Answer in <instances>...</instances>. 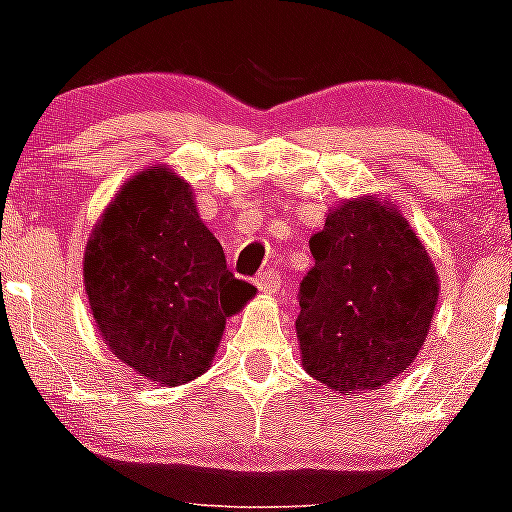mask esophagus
Returning <instances> with one entry per match:
<instances>
[{
  "mask_svg": "<svg viewBox=\"0 0 512 512\" xmlns=\"http://www.w3.org/2000/svg\"><path fill=\"white\" fill-rule=\"evenodd\" d=\"M255 285L257 290L265 292V295H275V292L280 290V277H277V270L260 272V275L255 277Z\"/></svg>",
  "mask_w": 512,
  "mask_h": 512,
  "instance_id": "esophagus-1",
  "label": "esophagus"
}]
</instances>
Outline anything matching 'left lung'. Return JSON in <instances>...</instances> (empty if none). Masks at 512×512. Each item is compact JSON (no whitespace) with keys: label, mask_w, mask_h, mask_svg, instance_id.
<instances>
[{"label":"left lung","mask_w":512,"mask_h":512,"mask_svg":"<svg viewBox=\"0 0 512 512\" xmlns=\"http://www.w3.org/2000/svg\"><path fill=\"white\" fill-rule=\"evenodd\" d=\"M300 282L302 367L335 393L380 390L418 357L438 307L433 260L398 207L352 197L310 237Z\"/></svg>","instance_id":"left-lung-1"}]
</instances>
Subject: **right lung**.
Masks as SVG:
<instances>
[{
    "label": "right lung",
    "mask_w": 512,
    "mask_h": 512,
    "mask_svg": "<svg viewBox=\"0 0 512 512\" xmlns=\"http://www.w3.org/2000/svg\"><path fill=\"white\" fill-rule=\"evenodd\" d=\"M84 290L104 345L162 388L212 365L225 320L257 292L227 270L190 185L167 165L137 172L99 217Z\"/></svg>",
    "instance_id": "1"
}]
</instances>
